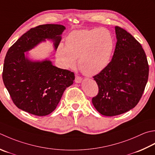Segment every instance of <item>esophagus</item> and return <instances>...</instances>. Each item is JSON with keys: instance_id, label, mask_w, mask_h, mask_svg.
Instances as JSON below:
<instances>
[{"instance_id": "esophagus-1", "label": "esophagus", "mask_w": 155, "mask_h": 155, "mask_svg": "<svg viewBox=\"0 0 155 155\" xmlns=\"http://www.w3.org/2000/svg\"><path fill=\"white\" fill-rule=\"evenodd\" d=\"M82 80H83V78H82L81 77H78V76H76V77H75V80H74V81H75V83H81V81H82Z\"/></svg>"}]
</instances>
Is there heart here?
Returning a JSON list of instances; mask_svg holds the SVG:
<instances>
[{"mask_svg": "<svg viewBox=\"0 0 155 155\" xmlns=\"http://www.w3.org/2000/svg\"><path fill=\"white\" fill-rule=\"evenodd\" d=\"M114 48L111 32L106 28L78 30L70 33L65 45L60 44L56 56L62 67L73 68L77 64L87 76L100 73L110 62Z\"/></svg>", "mask_w": 155, "mask_h": 155, "instance_id": "b5f03b06", "label": "heart"}]
</instances>
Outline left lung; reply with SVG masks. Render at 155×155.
I'll return each instance as SVG.
<instances>
[{"label": "left lung", "instance_id": "obj_1", "mask_svg": "<svg viewBox=\"0 0 155 155\" xmlns=\"http://www.w3.org/2000/svg\"><path fill=\"white\" fill-rule=\"evenodd\" d=\"M117 43L111 61L93 77L99 93L92 99L94 107L105 116H114L138 104L148 81L147 58L140 44L126 30L116 26Z\"/></svg>", "mask_w": 155, "mask_h": 155}]
</instances>
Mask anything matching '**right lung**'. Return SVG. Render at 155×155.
I'll return each mask as SVG.
<instances>
[{"label":"right lung","mask_w":155,"mask_h":155,"mask_svg":"<svg viewBox=\"0 0 155 155\" xmlns=\"http://www.w3.org/2000/svg\"><path fill=\"white\" fill-rule=\"evenodd\" d=\"M64 29L58 24L39 25L24 33L8 49L2 80L20 110L35 116H47L56 108L66 88L73 84V72L54 66L48 58L34 60L28 53L46 40L52 42L56 51Z\"/></svg>","instance_id":"right-lung-1"}]
</instances>
